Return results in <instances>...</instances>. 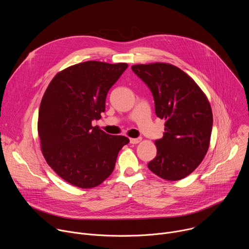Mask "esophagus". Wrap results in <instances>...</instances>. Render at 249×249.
I'll return each instance as SVG.
<instances>
[{
  "label": "esophagus",
  "instance_id": "1",
  "mask_svg": "<svg viewBox=\"0 0 249 249\" xmlns=\"http://www.w3.org/2000/svg\"><path fill=\"white\" fill-rule=\"evenodd\" d=\"M141 141H142V139H140V138H131L130 143L133 144V145H136V144H139Z\"/></svg>",
  "mask_w": 249,
  "mask_h": 249
}]
</instances>
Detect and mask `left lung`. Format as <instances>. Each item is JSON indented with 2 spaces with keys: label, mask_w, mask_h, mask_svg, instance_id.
<instances>
[{
  "label": "left lung",
  "mask_w": 249,
  "mask_h": 249,
  "mask_svg": "<svg viewBox=\"0 0 249 249\" xmlns=\"http://www.w3.org/2000/svg\"><path fill=\"white\" fill-rule=\"evenodd\" d=\"M133 72L151 89L156 114L164 119L163 137L155 142L157 157L149 169L169 181L180 180L202 162L210 146V102L182 70L168 63L138 64Z\"/></svg>",
  "instance_id": "8db88e82"
}]
</instances>
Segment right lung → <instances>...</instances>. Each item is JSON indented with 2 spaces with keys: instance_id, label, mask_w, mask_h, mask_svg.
Wrapping results in <instances>:
<instances>
[{
  "instance_id": "right-lung-1",
  "label": "right lung",
  "mask_w": 249,
  "mask_h": 249,
  "mask_svg": "<svg viewBox=\"0 0 249 249\" xmlns=\"http://www.w3.org/2000/svg\"><path fill=\"white\" fill-rule=\"evenodd\" d=\"M126 63L87 61L64 69L50 82L38 113L41 152L48 165L80 188L101 184L112 173L119 151L129 143L92 126Z\"/></svg>"
}]
</instances>
